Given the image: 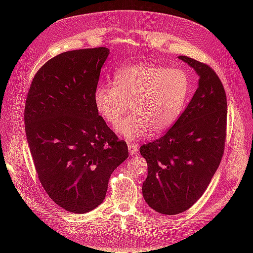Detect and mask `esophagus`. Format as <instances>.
I'll return each mask as SVG.
<instances>
[{"instance_id":"obj_1","label":"esophagus","mask_w":253,"mask_h":253,"mask_svg":"<svg viewBox=\"0 0 253 253\" xmlns=\"http://www.w3.org/2000/svg\"><path fill=\"white\" fill-rule=\"evenodd\" d=\"M127 149H128L129 154L136 155L137 152H138V144H137V143H128Z\"/></svg>"}]
</instances>
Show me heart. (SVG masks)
<instances>
[{
  "label": "heart",
  "mask_w": 253,
  "mask_h": 253,
  "mask_svg": "<svg viewBox=\"0 0 253 253\" xmlns=\"http://www.w3.org/2000/svg\"><path fill=\"white\" fill-rule=\"evenodd\" d=\"M115 85L102 84L94 93L99 115L106 121H117L128 108L132 113L115 125L119 136L135 140L150 129L162 133L180 116L191 91L188 74L180 68L139 63L122 68L115 75Z\"/></svg>",
  "instance_id": "obj_1"
}]
</instances>
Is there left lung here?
<instances>
[{"mask_svg":"<svg viewBox=\"0 0 253 253\" xmlns=\"http://www.w3.org/2000/svg\"><path fill=\"white\" fill-rule=\"evenodd\" d=\"M178 58L200 76L198 87L169 131L139 149L148 163L143 198L166 215L186 211L200 200L220 164L226 142L223 83L209 65L186 56Z\"/></svg>","mask_w":253,"mask_h":253,"instance_id":"left-lung-1","label":"left lung"}]
</instances>
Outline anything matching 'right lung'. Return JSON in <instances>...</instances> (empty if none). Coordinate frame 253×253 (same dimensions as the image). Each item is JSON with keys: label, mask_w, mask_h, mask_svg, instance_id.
I'll return each instance as SVG.
<instances>
[{"label": "right lung", "mask_w": 253, "mask_h": 253, "mask_svg": "<svg viewBox=\"0 0 253 253\" xmlns=\"http://www.w3.org/2000/svg\"><path fill=\"white\" fill-rule=\"evenodd\" d=\"M110 50L60 53L37 72L27 94L24 121L38 177L66 211L86 213L100 205L111 174L128 156L99 116L94 93Z\"/></svg>", "instance_id": "right-lung-1"}]
</instances>
